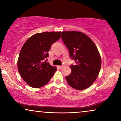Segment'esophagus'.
Here are the masks:
<instances>
[{
    "label": "esophagus",
    "mask_w": 121,
    "mask_h": 121,
    "mask_svg": "<svg viewBox=\"0 0 121 121\" xmlns=\"http://www.w3.org/2000/svg\"><path fill=\"white\" fill-rule=\"evenodd\" d=\"M63 67V65H59V66H58V68L60 69H62Z\"/></svg>",
    "instance_id": "34e87169"
}]
</instances>
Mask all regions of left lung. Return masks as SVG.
Returning <instances> with one entry per match:
<instances>
[{"label": "left lung", "mask_w": 121, "mask_h": 121, "mask_svg": "<svg viewBox=\"0 0 121 121\" xmlns=\"http://www.w3.org/2000/svg\"><path fill=\"white\" fill-rule=\"evenodd\" d=\"M62 38L76 63L70 66L72 73L65 77L68 84L78 90L88 88L97 79L101 66L97 47L90 37L79 31H63Z\"/></svg>", "instance_id": "left-lung-1"}]
</instances>
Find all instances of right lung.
<instances>
[{
    "instance_id": "1",
    "label": "right lung",
    "mask_w": 121,
    "mask_h": 121,
    "mask_svg": "<svg viewBox=\"0 0 121 121\" xmlns=\"http://www.w3.org/2000/svg\"><path fill=\"white\" fill-rule=\"evenodd\" d=\"M62 32H44L31 36L21 48L17 60L21 77L31 87L39 88L50 80L57 67L46 59L53 43L60 39Z\"/></svg>"
}]
</instances>
